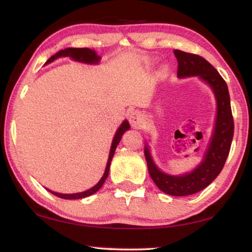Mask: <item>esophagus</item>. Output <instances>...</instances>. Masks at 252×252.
<instances>
[{"mask_svg":"<svg viewBox=\"0 0 252 252\" xmlns=\"http://www.w3.org/2000/svg\"><path fill=\"white\" fill-rule=\"evenodd\" d=\"M129 121L132 125V126L139 127V126H141L142 123H143L144 119H143V116H142V113L140 111L133 110V111H131L130 114H129Z\"/></svg>","mask_w":252,"mask_h":252,"instance_id":"obj_1","label":"esophagus"}]
</instances>
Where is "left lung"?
I'll list each match as a JSON object with an SVG mask.
<instances>
[{
	"mask_svg": "<svg viewBox=\"0 0 252 252\" xmlns=\"http://www.w3.org/2000/svg\"><path fill=\"white\" fill-rule=\"evenodd\" d=\"M174 55L178 62V78L198 77L213 91L217 108L212 136L198 165L180 175H172L159 170L151 154L148 142L144 145V155L150 176L159 189L172 196H187L206 189L221 172L234 136V119L227 84L214 66L198 55L178 49L174 50Z\"/></svg>",
	"mask_w": 252,
	"mask_h": 252,
	"instance_id": "obj_1",
	"label": "left lung"
}]
</instances>
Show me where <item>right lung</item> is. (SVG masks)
<instances>
[{"instance_id":"1","label":"right lung","mask_w":252,"mask_h":252,"mask_svg":"<svg viewBox=\"0 0 252 252\" xmlns=\"http://www.w3.org/2000/svg\"><path fill=\"white\" fill-rule=\"evenodd\" d=\"M62 57H69L70 59H72V61L82 63H88V65H98L100 59H101V57H100L97 54V52L94 49H90V48H65L63 50H59L58 53H56L54 56L50 57L45 65L53 63L54 61H56L57 58H62ZM129 129H130V125H129V122H127V120L123 121L120 125V126L117 129L116 134H114L112 143H111L110 153H109L106 170H104L102 177L100 178V181L94 186H93L91 189H87L85 191H80V193H74V194H63V193H57V191L50 190L48 189H46L49 191V193H52L55 196H57V197H61L63 199H81V198L88 197V196L93 195L94 193H97V191L101 189V186L103 185V183L106 182L107 177L109 175V170H110V164L112 161L114 151H116L123 133H125V132Z\"/></svg>"}]
</instances>
